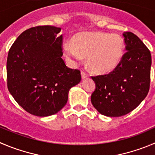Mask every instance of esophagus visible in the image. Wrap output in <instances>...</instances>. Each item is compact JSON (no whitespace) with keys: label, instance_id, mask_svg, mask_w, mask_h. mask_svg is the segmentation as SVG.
<instances>
[{"label":"esophagus","instance_id":"1","mask_svg":"<svg viewBox=\"0 0 155 155\" xmlns=\"http://www.w3.org/2000/svg\"><path fill=\"white\" fill-rule=\"evenodd\" d=\"M87 77H88L87 74L85 71H81V78H82V79L87 78Z\"/></svg>","mask_w":155,"mask_h":155}]
</instances>
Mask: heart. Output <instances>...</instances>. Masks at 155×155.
I'll use <instances>...</instances> for the list:
<instances>
[{"label": "heart", "instance_id": "obj_1", "mask_svg": "<svg viewBox=\"0 0 155 155\" xmlns=\"http://www.w3.org/2000/svg\"><path fill=\"white\" fill-rule=\"evenodd\" d=\"M124 50L123 40L117 34L107 32H81L66 42L64 51L73 63L87 56V63L93 71L108 73L114 70L122 60Z\"/></svg>", "mask_w": 155, "mask_h": 155}]
</instances>
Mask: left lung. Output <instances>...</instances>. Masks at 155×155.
Returning a JSON list of instances; mask_svg holds the SVG:
<instances>
[{
	"label": "left lung",
	"mask_w": 155,
	"mask_h": 155,
	"mask_svg": "<svg viewBox=\"0 0 155 155\" xmlns=\"http://www.w3.org/2000/svg\"><path fill=\"white\" fill-rule=\"evenodd\" d=\"M126 53L117 67L107 74L92 76L96 89L91 103L102 115L122 116L135 110L150 88L151 55L134 33H123Z\"/></svg>",
	"instance_id": "1"
}]
</instances>
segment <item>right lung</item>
Here are the masks:
<instances>
[{"label": "right lung", "mask_w": 155, "mask_h": 155, "mask_svg": "<svg viewBox=\"0 0 155 155\" xmlns=\"http://www.w3.org/2000/svg\"><path fill=\"white\" fill-rule=\"evenodd\" d=\"M61 28H29L10 47L7 87L17 104L34 116L55 114L68 101L69 90L80 83L81 71L67 67L61 56Z\"/></svg>", "instance_id": "obj_1"}]
</instances>
